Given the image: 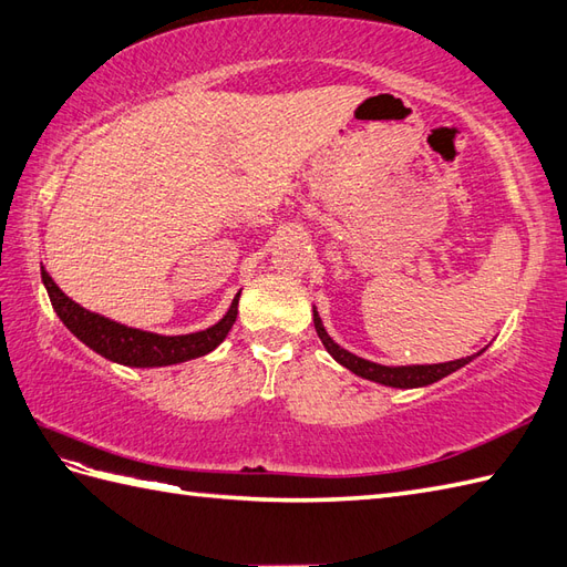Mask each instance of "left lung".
<instances>
[{
	"label": "left lung",
	"instance_id": "left-lung-1",
	"mask_svg": "<svg viewBox=\"0 0 567 567\" xmlns=\"http://www.w3.org/2000/svg\"><path fill=\"white\" fill-rule=\"evenodd\" d=\"M315 329H317V337L322 339L324 349L331 353L337 363H341L343 368H349L351 372H355L358 378H365L372 382H380V384H388V388H402V390H411V388H425V384H433L437 380H443L450 372L464 368L468 361H474L478 355H466L460 358V361H450V363H437V365H402V368H390V365H378V363H370L365 358H358L353 353H349L347 349H341L339 343H334L329 339V334L324 331L322 322H320V315L315 312ZM483 353V351H481Z\"/></svg>",
	"mask_w": 567,
	"mask_h": 567
}]
</instances>
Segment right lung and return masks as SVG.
Instances as JSON below:
<instances>
[{"label": "right lung", "mask_w": 567, "mask_h": 567, "mask_svg": "<svg viewBox=\"0 0 567 567\" xmlns=\"http://www.w3.org/2000/svg\"><path fill=\"white\" fill-rule=\"evenodd\" d=\"M43 274V284L48 288V296L54 312H58L64 327L72 331L76 339L86 343L89 349L101 353L107 361H115L120 365L132 368H158V365H175L183 361H192L204 353L214 351L220 341L226 339L233 322L238 317V298H233L230 310L218 324L195 331V334L183 337H161L154 331H142L134 327H124L120 322L107 320L103 315H95L86 308H81L69 296L60 291V286L52 281V276L40 269Z\"/></svg>", "instance_id": "1"}]
</instances>
